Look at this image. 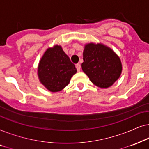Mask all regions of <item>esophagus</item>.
Segmentation results:
<instances>
[{
  "label": "esophagus",
  "instance_id": "esophagus-1",
  "mask_svg": "<svg viewBox=\"0 0 149 149\" xmlns=\"http://www.w3.org/2000/svg\"><path fill=\"white\" fill-rule=\"evenodd\" d=\"M76 69H77V70H78V71H80V70H81V65H80V64H79V63H78V64H76Z\"/></svg>",
  "mask_w": 149,
  "mask_h": 149
}]
</instances>
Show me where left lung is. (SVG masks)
I'll list each match as a JSON object with an SVG mask.
<instances>
[{
  "instance_id": "left-lung-1",
  "label": "left lung",
  "mask_w": 149,
  "mask_h": 149,
  "mask_svg": "<svg viewBox=\"0 0 149 149\" xmlns=\"http://www.w3.org/2000/svg\"><path fill=\"white\" fill-rule=\"evenodd\" d=\"M82 68L93 84L100 88L112 86L119 78L122 65L117 55L103 44L88 43L83 52Z\"/></svg>"
}]
</instances>
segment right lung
<instances>
[{"mask_svg":"<svg viewBox=\"0 0 149 149\" xmlns=\"http://www.w3.org/2000/svg\"><path fill=\"white\" fill-rule=\"evenodd\" d=\"M76 72L75 65L60 45L47 49L38 67L39 80L51 92H58L64 88Z\"/></svg>","mask_w":149,"mask_h":149,"instance_id":"obj_1","label":"right lung"}]
</instances>
